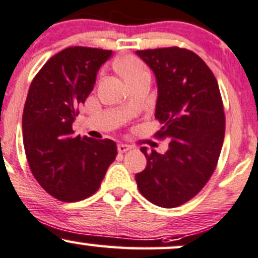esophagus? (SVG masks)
<instances>
[{"label":"esophagus","instance_id":"obj_1","mask_svg":"<svg viewBox=\"0 0 258 258\" xmlns=\"http://www.w3.org/2000/svg\"><path fill=\"white\" fill-rule=\"evenodd\" d=\"M131 149H132V146H128V144H123V143L117 144L118 153H124L127 151H131Z\"/></svg>","mask_w":258,"mask_h":258}]
</instances>
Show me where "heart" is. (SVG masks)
I'll return each mask as SVG.
<instances>
[{"mask_svg": "<svg viewBox=\"0 0 258 258\" xmlns=\"http://www.w3.org/2000/svg\"><path fill=\"white\" fill-rule=\"evenodd\" d=\"M116 69L126 82L141 77V76L149 75L148 69L144 64V62L132 55L123 56L122 58H120L116 62Z\"/></svg>", "mask_w": 258, "mask_h": 258, "instance_id": "obj_1", "label": "heart"}]
</instances>
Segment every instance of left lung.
<instances>
[{"label": "left lung", "mask_w": 258, "mask_h": 258, "mask_svg": "<svg viewBox=\"0 0 258 258\" xmlns=\"http://www.w3.org/2000/svg\"><path fill=\"white\" fill-rule=\"evenodd\" d=\"M157 78L155 118L163 154L146 147L147 166L136 175L138 189L153 205L175 208L205 187L217 168L225 134V115L213 72L194 51L171 46L136 51Z\"/></svg>", "instance_id": "1"}]
</instances>
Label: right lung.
<instances>
[{"label": "right lung", "instance_id": "right-lung-1", "mask_svg": "<svg viewBox=\"0 0 258 258\" xmlns=\"http://www.w3.org/2000/svg\"><path fill=\"white\" fill-rule=\"evenodd\" d=\"M111 55V50L67 47L49 58L30 84L22 118L25 155L39 185L62 202L94 195L117 155L114 141L75 136L72 130L78 106Z\"/></svg>", "mask_w": 258, "mask_h": 258}]
</instances>
